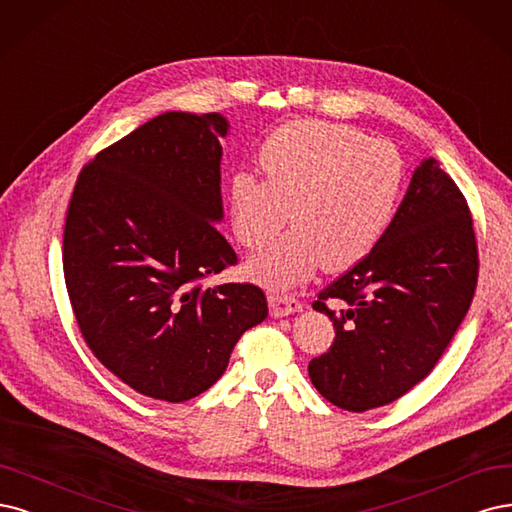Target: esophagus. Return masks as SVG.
I'll return each mask as SVG.
<instances>
[{
    "label": "esophagus",
    "mask_w": 512,
    "mask_h": 512,
    "mask_svg": "<svg viewBox=\"0 0 512 512\" xmlns=\"http://www.w3.org/2000/svg\"><path fill=\"white\" fill-rule=\"evenodd\" d=\"M268 304H270V315L274 319L287 317V315H293V312L302 310V302L295 300L293 295H287V293H270Z\"/></svg>",
    "instance_id": "obj_1"
}]
</instances>
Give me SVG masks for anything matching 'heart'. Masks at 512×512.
<instances>
[{
	"label": "heart",
	"mask_w": 512,
	"mask_h": 512,
	"mask_svg": "<svg viewBox=\"0 0 512 512\" xmlns=\"http://www.w3.org/2000/svg\"><path fill=\"white\" fill-rule=\"evenodd\" d=\"M266 180L240 172L229 185V217L238 242L263 249L291 217L295 227L246 263L270 287L306 280L321 263L344 270L383 238L402 197L406 166L398 148L349 125L302 119L266 140Z\"/></svg>",
	"instance_id": "heart-1"
}]
</instances>
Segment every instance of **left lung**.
I'll return each instance as SVG.
<instances>
[{"mask_svg": "<svg viewBox=\"0 0 512 512\" xmlns=\"http://www.w3.org/2000/svg\"><path fill=\"white\" fill-rule=\"evenodd\" d=\"M476 278L466 197L434 157L423 159L383 238L312 304L336 329L329 351L308 364L312 385L351 412L402 398L438 364Z\"/></svg>", "mask_w": 512, "mask_h": 512, "instance_id": "1", "label": "left lung"}]
</instances>
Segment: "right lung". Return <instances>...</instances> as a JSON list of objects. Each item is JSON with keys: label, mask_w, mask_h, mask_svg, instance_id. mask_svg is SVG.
Returning <instances> with one entry per match:
<instances>
[{"label": "right lung", "mask_w": 512, "mask_h": 512, "mask_svg": "<svg viewBox=\"0 0 512 512\" xmlns=\"http://www.w3.org/2000/svg\"><path fill=\"white\" fill-rule=\"evenodd\" d=\"M219 112H163L82 168L63 229V276L93 355L142 395L187 402L223 376L268 317L251 283L204 287L238 261L223 219Z\"/></svg>", "instance_id": "add662e5"}]
</instances>
